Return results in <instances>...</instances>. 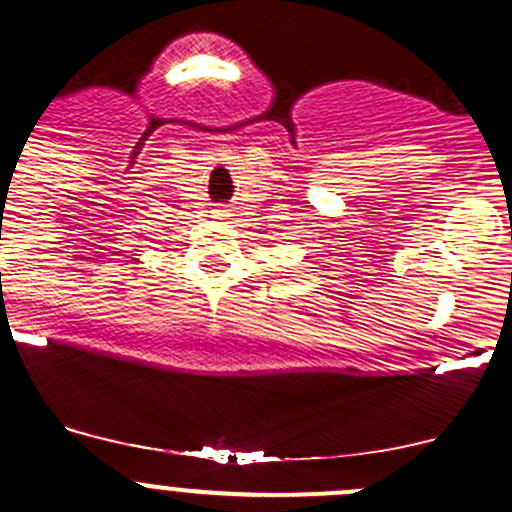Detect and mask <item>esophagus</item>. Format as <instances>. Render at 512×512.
<instances>
[{
  "mask_svg": "<svg viewBox=\"0 0 512 512\" xmlns=\"http://www.w3.org/2000/svg\"><path fill=\"white\" fill-rule=\"evenodd\" d=\"M223 213H226V211H218V216H223Z\"/></svg>",
  "mask_w": 512,
  "mask_h": 512,
  "instance_id": "esophagus-1",
  "label": "esophagus"
}]
</instances>
